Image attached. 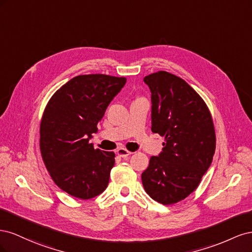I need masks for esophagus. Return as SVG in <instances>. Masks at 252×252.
Segmentation results:
<instances>
[{
  "label": "esophagus",
  "instance_id": "1",
  "mask_svg": "<svg viewBox=\"0 0 252 252\" xmlns=\"http://www.w3.org/2000/svg\"><path fill=\"white\" fill-rule=\"evenodd\" d=\"M117 154H118L121 158H127L128 156H130L131 152L128 151V150L125 149V148H119V149L117 150Z\"/></svg>",
  "mask_w": 252,
  "mask_h": 252
}]
</instances>
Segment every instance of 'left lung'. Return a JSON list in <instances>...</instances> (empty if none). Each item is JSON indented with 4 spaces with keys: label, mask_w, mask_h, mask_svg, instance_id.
I'll list each match as a JSON object with an SVG mask.
<instances>
[{
    "label": "left lung",
    "mask_w": 252,
    "mask_h": 252,
    "mask_svg": "<svg viewBox=\"0 0 252 252\" xmlns=\"http://www.w3.org/2000/svg\"><path fill=\"white\" fill-rule=\"evenodd\" d=\"M151 93V130L165 136L162 152L142 173L145 191L163 205L184 200L199 186L216 151L210 111L196 91L177 75L144 78Z\"/></svg>",
    "instance_id": "1"
}]
</instances>
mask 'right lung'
I'll list each match as a JSON object with an SVG mask.
<instances>
[{"instance_id": "obj_1", "label": "right lung", "mask_w": 252, "mask_h": 252, "mask_svg": "<svg viewBox=\"0 0 252 252\" xmlns=\"http://www.w3.org/2000/svg\"><path fill=\"white\" fill-rule=\"evenodd\" d=\"M126 78L84 74L51 96L40 126V149L53 182L72 196L93 199L108 186L116 155L89 143Z\"/></svg>"}]
</instances>
